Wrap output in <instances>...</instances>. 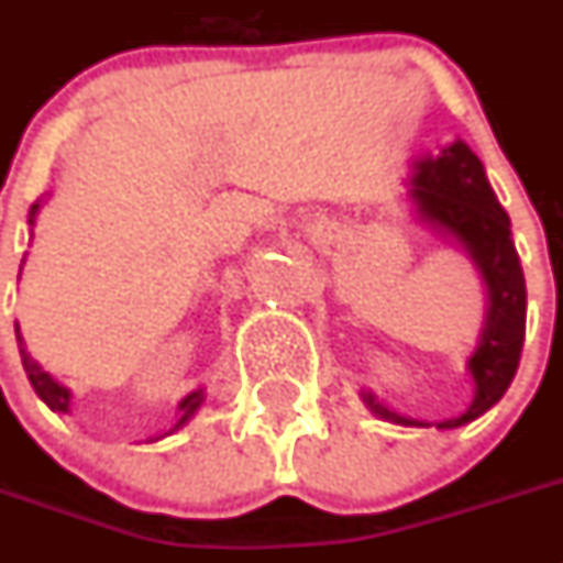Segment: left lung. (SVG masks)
Returning a JSON list of instances; mask_svg holds the SVG:
<instances>
[{"label": "left lung", "mask_w": 563, "mask_h": 563, "mask_svg": "<svg viewBox=\"0 0 563 563\" xmlns=\"http://www.w3.org/2000/svg\"><path fill=\"white\" fill-rule=\"evenodd\" d=\"M407 201L421 228L459 247L473 262L484 285V321L475 350L467 358L475 396L459 416L421 421L387 407L373 390L362 387V401L376 419L398 427H435L459 430L496 407L516 378L527 324V285L510 233V216L504 213L487 181L482 158L467 142L444 144L435 156L412 158L407 176Z\"/></svg>", "instance_id": "left-lung-1"}]
</instances>
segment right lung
Wrapping results in <instances>:
<instances>
[{
    "label": "right lung",
    "instance_id": "add662e5",
    "mask_svg": "<svg viewBox=\"0 0 563 563\" xmlns=\"http://www.w3.org/2000/svg\"><path fill=\"white\" fill-rule=\"evenodd\" d=\"M36 213H40V201H36V205L31 208V213H27V224H36ZM22 264H25V258H22ZM16 341H19V355H22V367H25L27 382H31V387L36 390V396H40L53 412L67 416V412H70V398H74V393L67 390L65 384L56 382L51 373H45V369H42V364L36 362L31 353H27L25 339H22V333H19V324H16ZM205 396H208V387H196V390L187 393V396L179 401V407H176V424H173L170 430L162 432V435H153L151 441L167 439V435H173V432H179L187 421L194 419L196 410L205 405Z\"/></svg>",
    "mask_w": 563,
    "mask_h": 563
}]
</instances>
